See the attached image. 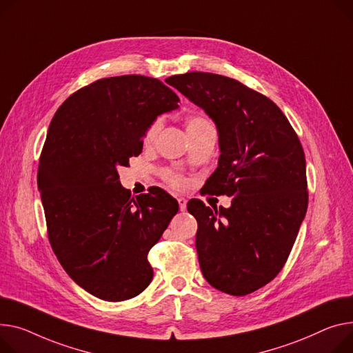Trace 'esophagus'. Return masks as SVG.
Instances as JSON below:
<instances>
[{
	"label": "esophagus",
	"mask_w": 353,
	"mask_h": 353,
	"mask_svg": "<svg viewBox=\"0 0 353 353\" xmlns=\"http://www.w3.org/2000/svg\"><path fill=\"white\" fill-rule=\"evenodd\" d=\"M177 201H179V207H180V210H181V211H184V210H185V207H187V200H185V199H183V197H177Z\"/></svg>",
	"instance_id": "1"
}]
</instances>
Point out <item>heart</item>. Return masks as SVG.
<instances>
[{
  "mask_svg": "<svg viewBox=\"0 0 353 353\" xmlns=\"http://www.w3.org/2000/svg\"><path fill=\"white\" fill-rule=\"evenodd\" d=\"M161 125H163V121L160 119V117H157V119H154L150 125H149V128L146 129V132H145V137H143V142H145V145H153L154 143V140H156V137H157V134H159V132H160V129H161ZM210 123H208V121H205L204 117H201V116H190L189 119H187V133H192V132H196V130H199V129H201V128H204V126H208ZM166 174V177H168V180L173 184V185H176V187H181V185H184V180L177 174V173H174V172H166L164 173Z\"/></svg>",
  "mask_w": 353,
  "mask_h": 353,
  "instance_id": "heart-1",
  "label": "heart"
}]
</instances>
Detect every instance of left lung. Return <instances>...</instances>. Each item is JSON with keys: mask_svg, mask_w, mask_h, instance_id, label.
Returning a JSON list of instances; mask_svg holds the SVG:
<instances>
[{"mask_svg": "<svg viewBox=\"0 0 353 353\" xmlns=\"http://www.w3.org/2000/svg\"><path fill=\"white\" fill-rule=\"evenodd\" d=\"M166 82L201 108L219 132L220 157L203 193L234 196L228 208L187 204L207 283L247 295L283 270L307 214V164L285 114L267 97L223 75L189 72Z\"/></svg>", "mask_w": 353, "mask_h": 353, "instance_id": "8db88e82", "label": "left lung"}]
</instances>
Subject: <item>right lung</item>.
<instances>
[{
    "instance_id": "right-lung-1",
    "label": "right lung",
    "mask_w": 353,
    "mask_h": 353,
    "mask_svg": "<svg viewBox=\"0 0 353 353\" xmlns=\"http://www.w3.org/2000/svg\"><path fill=\"white\" fill-rule=\"evenodd\" d=\"M179 102L154 78H105L70 95L50 125L38 168L50 243L93 296L125 301L152 283L148 254L179 204L161 189L133 199L117 169L142 153L149 125Z\"/></svg>"
}]
</instances>
